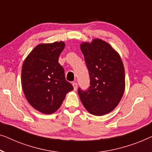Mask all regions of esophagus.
Listing matches in <instances>:
<instances>
[{"instance_id": "34e87169", "label": "esophagus", "mask_w": 152, "mask_h": 152, "mask_svg": "<svg viewBox=\"0 0 152 152\" xmlns=\"http://www.w3.org/2000/svg\"><path fill=\"white\" fill-rule=\"evenodd\" d=\"M72 85H73V87H74V91H76L77 86H78V85H77V83H75V82H74L73 83H72Z\"/></svg>"}]
</instances>
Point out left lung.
<instances>
[{"instance_id": "obj_1", "label": "left lung", "mask_w": 152, "mask_h": 152, "mask_svg": "<svg viewBox=\"0 0 152 152\" xmlns=\"http://www.w3.org/2000/svg\"><path fill=\"white\" fill-rule=\"evenodd\" d=\"M80 50L88 69L90 86L78 93L85 108L95 116L114 110L123 97L125 87V69L121 56L110 44L96 38L83 42Z\"/></svg>"}]
</instances>
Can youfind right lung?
<instances>
[{"label": "right lung", "instance_id": "1", "mask_svg": "<svg viewBox=\"0 0 152 152\" xmlns=\"http://www.w3.org/2000/svg\"><path fill=\"white\" fill-rule=\"evenodd\" d=\"M65 46L63 41L38 45L23 64V92L29 103L43 114H51L58 110L66 94L74 89L58 63Z\"/></svg>", "mask_w": 152, "mask_h": 152}]
</instances>
